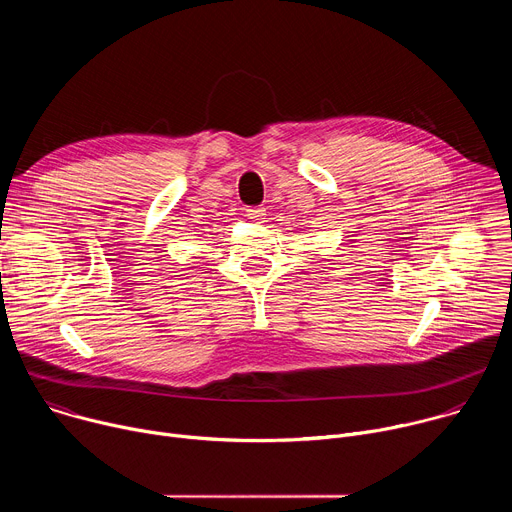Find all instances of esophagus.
I'll list each match as a JSON object with an SVG mask.
<instances>
[{"instance_id":"34e87169","label":"esophagus","mask_w":512,"mask_h":512,"mask_svg":"<svg viewBox=\"0 0 512 512\" xmlns=\"http://www.w3.org/2000/svg\"><path fill=\"white\" fill-rule=\"evenodd\" d=\"M263 214H265V210L259 208V206H249V208H245V216L251 218V221H261Z\"/></svg>"}]
</instances>
